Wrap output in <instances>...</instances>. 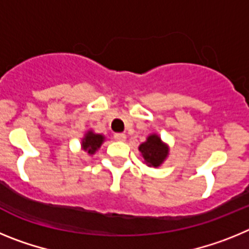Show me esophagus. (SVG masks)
<instances>
[{
    "instance_id": "esophagus-1",
    "label": "esophagus",
    "mask_w": 249,
    "mask_h": 249,
    "mask_svg": "<svg viewBox=\"0 0 249 249\" xmlns=\"http://www.w3.org/2000/svg\"><path fill=\"white\" fill-rule=\"evenodd\" d=\"M113 138L116 141H120V142H123V141H126V135H124V133H114Z\"/></svg>"
}]
</instances>
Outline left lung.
<instances>
[{"mask_svg": "<svg viewBox=\"0 0 249 249\" xmlns=\"http://www.w3.org/2000/svg\"><path fill=\"white\" fill-rule=\"evenodd\" d=\"M138 151L143 157V163L148 167L157 168L168 158L169 146L162 141L157 133H151L143 143L138 146Z\"/></svg>", "mask_w": 249, "mask_h": 249, "instance_id": "obj_1", "label": "left lung"}]
</instances>
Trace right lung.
<instances>
[{
	"label": "right lung",
	"instance_id": "obj_1",
	"mask_svg": "<svg viewBox=\"0 0 249 249\" xmlns=\"http://www.w3.org/2000/svg\"><path fill=\"white\" fill-rule=\"evenodd\" d=\"M105 136L101 133H96L93 129H89L83 135L82 141H81V149L89 153V156L94 155L98 149L101 148L102 143L105 142Z\"/></svg>",
	"mask_w": 249,
	"mask_h": 249
}]
</instances>
